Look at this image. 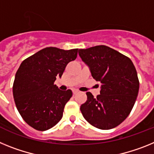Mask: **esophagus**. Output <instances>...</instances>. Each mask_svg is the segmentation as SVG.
<instances>
[{
  "label": "esophagus",
  "instance_id": "34e87169",
  "mask_svg": "<svg viewBox=\"0 0 154 154\" xmlns=\"http://www.w3.org/2000/svg\"><path fill=\"white\" fill-rule=\"evenodd\" d=\"M73 94H76L78 93V91L76 90V89H74V90H73Z\"/></svg>",
  "mask_w": 154,
  "mask_h": 154
}]
</instances>
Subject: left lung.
<instances>
[{
    "instance_id": "8db88e82",
    "label": "left lung",
    "mask_w": 154,
    "mask_h": 154,
    "mask_svg": "<svg viewBox=\"0 0 154 154\" xmlns=\"http://www.w3.org/2000/svg\"><path fill=\"white\" fill-rule=\"evenodd\" d=\"M79 55L93 78L101 84L95 98L87 92L81 113L97 129H113L130 114L138 95L140 82L135 66L129 57L106 45L79 49Z\"/></svg>"
}]
</instances>
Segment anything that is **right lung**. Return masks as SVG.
I'll use <instances>...</instances> for the list:
<instances>
[{
    "label": "right lung",
    "mask_w": 154,
    "mask_h": 154,
    "mask_svg": "<svg viewBox=\"0 0 154 154\" xmlns=\"http://www.w3.org/2000/svg\"><path fill=\"white\" fill-rule=\"evenodd\" d=\"M78 49L46 47L28 57L16 72L13 96L24 121L38 131L57 125L63 117L71 90L61 91L54 85L66 65L75 60Z\"/></svg>",
    "instance_id": "right-lung-1"
}]
</instances>
